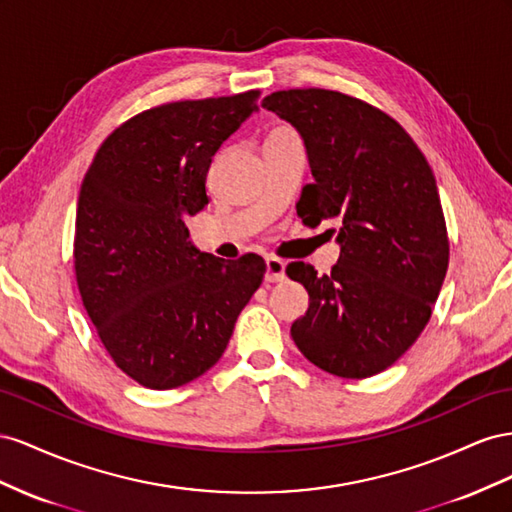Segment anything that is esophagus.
<instances>
[{
    "label": "esophagus",
    "instance_id": "esophagus-1",
    "mask_svg": "<svg viewBox=\"0 0 512 512\" xmlns=\"http://www.w3.org/2000/svg\"><path fill=\"white\" fill-rule=\"evenodd\" d=\"M285 279V264L281 259L268 257L266 259V281L268 283H279Z\"/></svg>",
    "mask_w": 512,
    "mask_h": 512
}]
</instances>
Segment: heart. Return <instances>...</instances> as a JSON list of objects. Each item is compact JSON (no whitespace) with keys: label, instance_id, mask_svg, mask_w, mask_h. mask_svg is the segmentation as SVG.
Wrapping results in <instances>:
<instances>
[{"label":"heart","instance_id":"b5f03b06","mask_svg":"<svg viewBox=\"0 0 512 512\" xmlns=\"http://www.w3.org/2000/svg\"><path fill=\"white\" fill-rule=\"evenodd\" d=\"M279 128H287V126H279Z\"/></svg>","mask_w":512,"mask_h":512}]
</instances>
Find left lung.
Masks as SVG:
<instances>
[{"label":"left lung","mask_w":512,"mask_h":512,"mask_svg":"<svg viewBox=\"0 0 512 512\" xmlns=\"http://www.w3.org/2000/svg\"><path fill=\"white\" fill-rule=\"evenodd\" d=\"M261 107L304 139L315 182L302 188L298 216L311 227L341 221V257L330 274L317 276L302 261L285 268L311 300L291 339L326 373H382L429 324L448 270L433 171L405 128L360 98L304 87L274 92Z\"/></svg>","instance_id":"left-lung-1"}]
</instances>
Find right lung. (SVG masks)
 Wrapping results in <instances>:
<instances>
[{"label": "right lung", "instance_id": "add662e5", "mask_svg": "<svg viewBox=\"0 0 512 512\" xmlns=\"http://www.w3.org/2000/svg\"><path fill=\"white\" fill-rule=\"evenodd\" d=\"M259 94L145 109L113 130L83 178L72 244L79 294L115 367L145 388L171 390L212 369L264 279L259 255L199 253L184 225L208 206L212 156Z\"/></svg>", "mask_w": 512, "mask_h": 512}]
</instances>
